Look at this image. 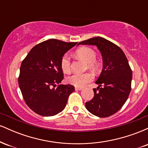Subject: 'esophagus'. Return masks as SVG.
I'll return each instance as SVG.
<instances>
[{
  "instance_id": "obj_1",
  "label": "esophagus",
  "mask_w": 148,
  "mask_h": 148,
  "mask_svg": "<svg viewBox=\"0 0 148 148\" xmlns=\"http://www.w3.org/2000/svg\"><path fill=\"white\" fill-rule=\"evenodd\" d=\"M75 90H83V88H81V87H75Z\"/></svg>"
}]
</instances>
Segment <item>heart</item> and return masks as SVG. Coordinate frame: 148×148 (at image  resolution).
<instances>
[{
	"label": "heart",
	"instance_id": "heart-1",
	"mask_svg": "<svg viewBox=\"0 0 148 148\" xmlns=\"http://www.w3.org/2000/svg\"><path fill=\"white\" fill-rule=\"evenodd\" d=\"M76 55L87 62L88 66L91 68L96 69L97 67V63L95 62L97 54L93 49L89 47H81L76 51ZM60 67L64 73L70 72L71 71V61L70 58L67 54L62 56L60 61ZM93 76L91 73L86 72L84 74H74L67 77V81L69 84L75 86L76 87H83L88 82L92 81Z\"/></svg>",
	"mask_w": 148,
	"mask_h": 148
}]
</instances>
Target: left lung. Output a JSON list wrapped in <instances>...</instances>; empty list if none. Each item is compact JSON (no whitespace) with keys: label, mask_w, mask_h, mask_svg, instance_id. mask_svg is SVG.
Instances as JSON below:
<instances>
[{"label":"left lung","mask_w":148,"mask_h":148,"mask_svg":"<svg viewBox=\"0 0 148 148\" xmlns=\"http://www.w3.org/2000/svg\"><path fill=\"white\" fill-rule=\"evenodd\" d=\"M96 46L101 52L103 68L96 81L94 97L86 103L87 110L100 118H106L118 112L126 102L131 91L132 72L121 49L101 37H92L78 45Z\"/></svg>","instance_id":"8db88e82"}]
</instances>
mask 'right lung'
I'll use <instances>...</instances> for the list:
<instances>
[{
  "label": "right lung",
  "instance_id": "right-lung-1",
  "mask_svg": "<svg viewBox=\"0 0 148 148\" xmlns=\"http://www.w3.org/2000/svg\"><path fill=\"white\" fill-rule=\"evenodd\" d=\"M76 44L50 39L35 46L22 61L18 86L25 102L38 115L53 116L65 108L74 87L55 86L63 79L61 59Z\"/></svg>",
  "mask_w": 148,
  "mask_h": 148
}]
</instances>
